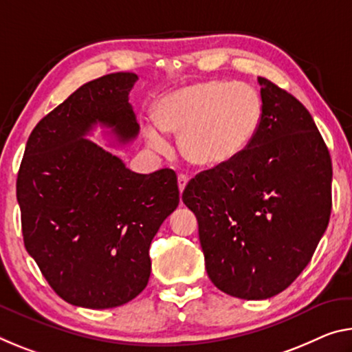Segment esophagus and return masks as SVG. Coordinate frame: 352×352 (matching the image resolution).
I'll use <instances>...</instances> for the list:
<instances>
[{
	"instance_id": "1",
	"label": "esophagus",
	"mask_w": 352,
	"mask_h": 352,
	"mask_svg": "<svg viewBox=\"0 0 352 352\" xmlns=\"http://www.w3.org/2000/svg\"><path fill=\"white\" fill-rule=\"evenodd\" d=\"M177 183H178V189H180V192H183V189H185V186L188 185V177L185 174H178Z\"/></svg>"
}]
</instances>
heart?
<instances>
[{
    "mask_svg": "<svg viewBox=\"0 0 352 352\" xmlns=\"http://www.w3.org/2000/svg\"><path fill=\"white\" fill-rule=\"evenodd\" d=\"M160 130L180 135L182 153L189 163L214 167L235 160L252 141L261 119V100L254 87L239 81H200L178 87L153 104ZM148 146L164 152L166 141L146 128Z\"/></svg>",
    "mask_w": 352,
    "mask_h": 352,
    "instance_id": "b5f03b06",
    "label": "heart"
}]
</instances>
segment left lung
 <instances>
[{
    "label": "left lung",
    "mask_w": 352,
    "mask_h": 352,
    "mask_svg": "<svg viewBox=\"0 0 352 352\" xmlns=\"http://www.w3.org/2000/svg\"><path fill=\"white\" fill-rule=\"evenodd\" d=\"M258 82L261 119L252 141L182 194L197 217L210 280L249 300L276 296L296 280L332 210L331 155L310 113L274 82Z\"/></svg>",
    "instance_id": "left-lung-1"
}]
</instances>
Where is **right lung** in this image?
Masks as SVG:
<instances>
[{
  "label": "right lung",
  "instance_id": "obj_1",
  "mask_svg": "<svg viewBox=\"0 0 352 352\" xmlns=\"http://www.w3.org/2000/svg\"><path fill=\"white\" fill-rule=\"evenodd\" d=\"M136 81L119 72L82 85L34 126L16 175L25 248L72 305L135 299L147 287L152 239L180 202L174 170L136 174L85 138L97 124L120 142L136 138Z\"/></svg>",
  "mask_w": 352,
  "mask_h": 352
}]
</instances>
